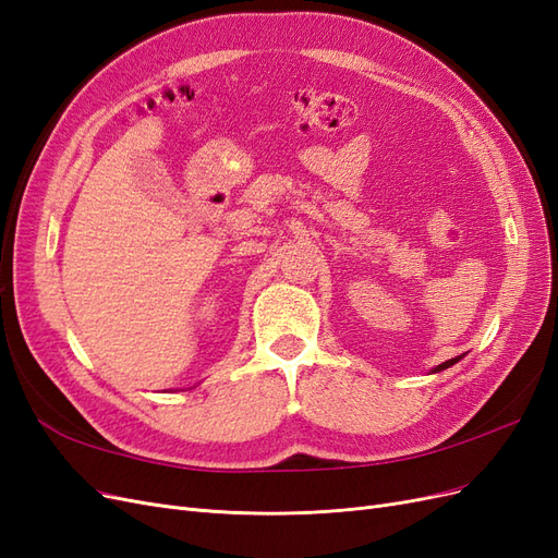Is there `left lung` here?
Instances as JSON below:
<instances>
[{
	"label": "left lung",
	"instance_id": "left-lung-1",
	"mask_svg": "<svg viewBox=\"0 0 558 558\" xmlns=\"http://www.w3.org/2000/svg\"><path fill=\"white\" fill-rule=\"evenodd\" d=\"M463 356H465V353H463ZM463 356H456V359H449V361H445V363H440V365H437V367H433L430 369V373H442V369H447V367H451V365H456V363H459Z\"/></svg>",
	"mask_w": 558,
	"mask_h": 558
}]
</instances>
